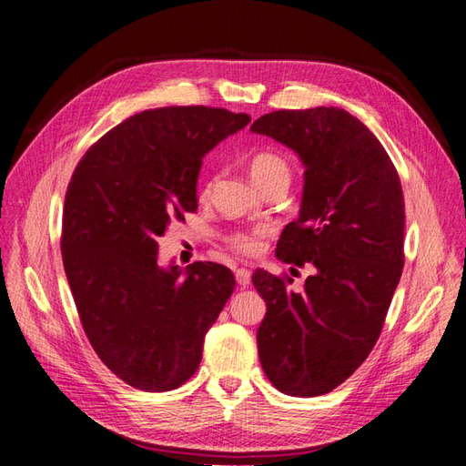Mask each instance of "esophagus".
I'll use <instances>...</instances> for the list:
<instances>
[{"label": "esophagus", "instance_id": "esophagus-1", "mask_svg": "<svg viewBox=\"0 0 466 466\" xmlns=\"http://www.w3.org/2000/svg\"><path fill=\"white\" fill-rule=\"evenodd\" d=\"M236 282H238L240 289H248V284H250V270H246V268H238V270H236Z\"/></svg>", "mask_w": 466, "mask_h": 466}]
</instances>
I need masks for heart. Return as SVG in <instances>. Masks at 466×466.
Segmentation results:
<instances>
[{
  "instance_id": "obj_1",
  "label": "heart",
  "mask_w": 466,
  "mask_h": 466,
  "mask_svg": "<svg viewBox=\"0 0 466 466\" xmlns=\"http://www.w3.org/2000/svg\"><path fill=\"white\" fill-rule=\"evenodd\" d=\"M250 176L252 180L258 184L262 190L268 184L274 182H290V164L284 156L276 154V152H258L252 156L250 160ZM214 180H208L202 186V196H208L212 190ZM268 234L266 228H252V230H240L228 236V244L230 248L240 252L244 256H256L262 250V240L264 236Z\"/></svg>"
}]
</instances>
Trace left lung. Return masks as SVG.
I'll return each mask as SVG.
<instances>
[{
  "label": "left lung",
  "instance_id": "obj_1",
  "mask_svg": "<svg viewBox=\"0 0 466 466\" xmlns=\"http://www.w3.org/2000/svg\"><path fill=\"white\" fill-rule=\"evenodd\" d=\"M252 132L300 156V216L282 230L276 258L314 266L302 292L289 290V276L252 274L266 302L258 356L280 392L320 397L359 369L380 336L404 266L400 177L376 136L340 107L270 112Z\"/></svg>",
  "mask_w": 466,
  "mask_h": 466
}]
</instances>
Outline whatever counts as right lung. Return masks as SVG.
I'll return each instance as SVG.
<instances>
[{
	"instance_id": "1",
	"label": "right lung",
	"mask_w": 466,
	"mask_h": 466,
	"mask_svg": "<svg viewBox=\"0 0 466 466\" xmlns=\"http://www.w3.org/2000/svg\"><path fill=\"white\" fill-rule=\"evenodd\" d=\"M248 122L208 106L140 112L102 136L67 184L62 258L76 309L100 360L134 389L164 392L190 379L232 296L222 264L157 266V238L198 210L202 157Z\"/></svg>"
}]
</instances>
